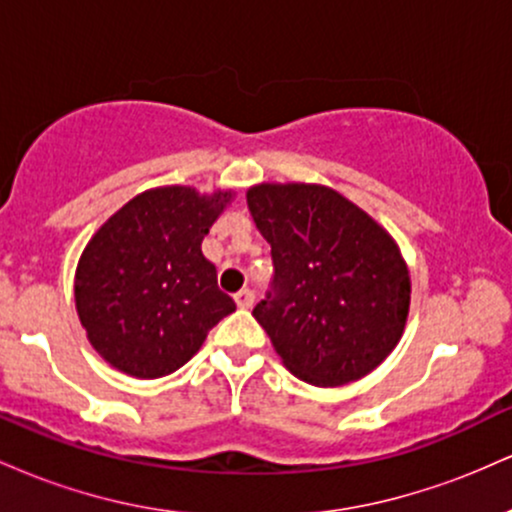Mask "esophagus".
<instances>
[{
	"label": "esophagus",
	"instance_id": "34e87169",
	"mask_svg": "<svg viewBox=\"0 0 512 512\" xmlns=\"http://www.w3.org/2000/svg\"><path fill=\"white\" fill-rule=\"evenodd\" d=\"M236 303L238 308H252V303H255V293H252L250 289H243L236 293Z\"/></svg>",
	"mask_w": 512,
	"mask_h": 512
}]
</instances>
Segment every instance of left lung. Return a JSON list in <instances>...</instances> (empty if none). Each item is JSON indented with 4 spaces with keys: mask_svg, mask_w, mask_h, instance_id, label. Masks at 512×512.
Returning <instances> with one entry per match:
<instances>
[{
    "mask_svg": "<svg viewBox=\"0 0 512 512\" xmlns=\"http://www.w3.org/2000/svg\"><path fill=\"white\" fill-rule=\"evenodd\" d=\"M248 207L274 262L272 289L252 315L284 366L317 387L378 368L402 339L411 298L390 233L325 185L262 182Z\"/></svg>",
    "mask_w": 512,
    "mask_h": 512,
    "instance_id": "left-lung-1",
    "label": "left lung"
}]
</instances>
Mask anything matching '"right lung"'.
Listing matches in <instances>:
<instances>
[{
    "label": "right lung",
    "instance_id": "obj_1",
    "mask_svg": "<svg viewBox=\"0 0 512 512\" xmlns=\"http://www.w3.org/2000/svg\"><path fill=\"white\" fill-rule=\"evenodd\" d=\"M231 190H146L115 211L76 264L74 301L88 342L110 366L142 380L185 366L236 303L216 284L202 240Z\"/></svg>",
    "mask_w": 512,
    "mask_h": 512
}]
</instances>
